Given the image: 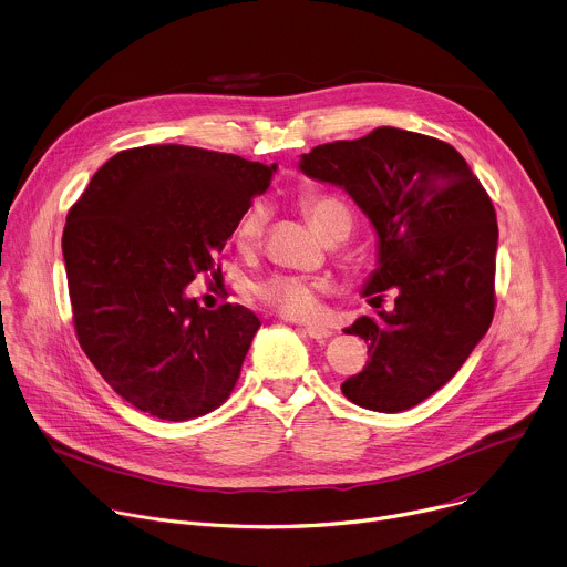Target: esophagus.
Instances as JSON below:
<instances>
[{"instance_id": "34e87169", "label": "esophagus", "mask_w": 567, "mask_h": 567, "mask_svg": "<svg viewBox=\"0 0 567 567\" xmlns=\"http://www.w3.org/2000/svg\"><path fill=\"white\" fill-rule=\"evenodd\" d=\"M305 334H307L309 339H316V341H326V339L332 337V330L320 328V326H307V328H305Z\"/></svg>"}]
</instances>
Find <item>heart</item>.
I'll use <instances>...</instances> for the list:
<instances>
[{"mask_svg": "<svg viewBox=\"0 0 567 567\" xmlns=\"http://www.w3.org/2000/svg\"><path fill=\"white\" fill-rule=\"evenodd\" d=\"M311 226L322 235L332 237L339 228L352 226L348 206L332 195H307L300 202ZM265 233V208L251 206L241 215L235 228V247L239 251H254ZM254 296L269 309L287 318H311L318 313L320 293L328 291V280L298 276V274H271L254 282Z\"/></svg>", "mask_w": 567, "mask_h": 567, "instance_id": "b5f03b06", "label": "heart"}]
</instances>
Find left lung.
<instances>
[{
	"label": "left lung",
	"mask_w": 567,
	"mask_h": 567,
	"mask_svg": "<svg viewBox=\"0 0 567 567\" xmlns=\"http://www.w3.org/2000/svg\"><path fill=\"white\" fill-rule=\"evenodd\" d=\"M300 171L348 190L379 235L370 302L394 309L354 320L370 361L341 390L357 406L399 413L437 392L487 334L496 311L498 221L462 154L433 136L377 127L302 154Z\"/></svg>",
	"instance_id": "1"
}]
</instances>
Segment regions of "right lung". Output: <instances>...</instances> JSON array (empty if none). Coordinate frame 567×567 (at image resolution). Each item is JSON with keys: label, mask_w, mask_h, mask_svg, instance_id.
I'll return each instance as SVG.
<instances>
[{"label": "right lung", "mask_w": 567, "mask_h": 567, "mask_svg": "<svg viewBox=\"0 0 567 567\" xmlns=\"http://www.w3.org/2000/svg\"><path fill=\"white\" fill-rule=\"evenodd\" d=\"M278 166L190 145L114 154L71 206L62 256L80 348L134 409L168 422L228 399L260 318L186 296Z\"/></svg>", "instance_id": "obj_1"}]
</instances>
